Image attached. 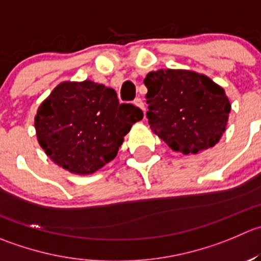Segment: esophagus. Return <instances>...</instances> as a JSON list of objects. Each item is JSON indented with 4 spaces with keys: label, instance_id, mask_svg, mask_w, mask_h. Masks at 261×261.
<instances>
[{
    "label": "esophagus",
    "instance_id": "1",
    "mask_svg": "<svg viewBox=\"0 0 261 261\" xmlns=\"http://www.w3.org/2000/svg\"><path fill=\"white\" fill-rule=\"evenodd\" d=\"M134 105H135L136 107L140 108V110H143V112L145 113V105H144V102L141 98H136V99L134 100Z\"/></svg>",
    "mask_w": 261,
    "mask_h": 261
}]
</instances>
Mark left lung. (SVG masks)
Returning <instances> with one entry per match:
<instances>
[{
  "label": "left lung",
  "mask_w": 261,
  "mask_h": 261,
  "mask_svg": "<svg viewBox=\"0 0 261 261\" xmlns=\"http://www.w3.org/2000/svg\"><path fill=\"white\" fill-rule=\"evenodd\" d=\"M151 130L174 151L198 154L226 131L231 103L223 88L187 70H158L144 79Z\"/></svg>",
  "instance_id": "obj_1"
}]
</instances>
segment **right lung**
I'll list each match as a JSON object with an SVG mask.
<instances>
[{
  "mask_svg": "<svg viewBox=\"0 0 261 261\" xmlns=\"http://www.w3.org/2000/svg\"><path fill=\"white\" fill-rule=\"evenodd\" d=\"M143 111L120 103L111 88L90 80L61 83L39 106L35 131L45 154L62 168L92 174L117 155Z\"/></svg>",
  "mask_w": 261,
  "mask_h": 261,
  "instance_id": "obj_1",
  "label": "right lung"
}]
</instances>
